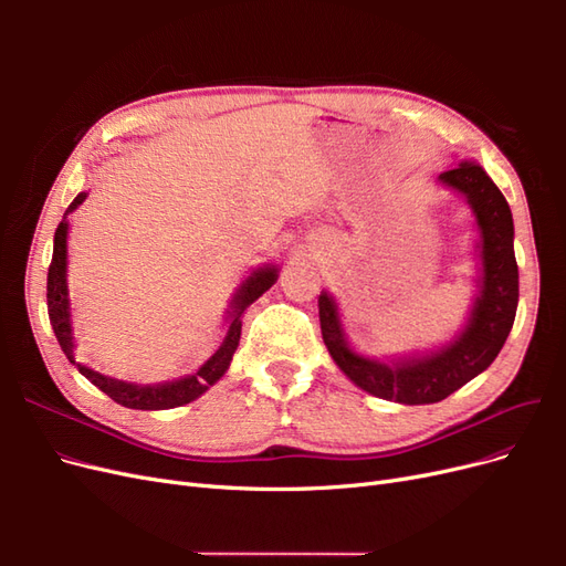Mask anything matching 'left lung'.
<instances>
[{"instance_id":"obj_1","label":"left lung","mask_w":566,"mask_h":566,"mask_svg":"<svg viewBox=\"0 0 566 566\" xmlns=\"http://www.w3.org/2000/svg\"><path fill=\"white\" fill-rule=\"evenodd\" d=\"M439 184L465 196L476 219V248L482 256L479 295L455 339L422 356L394 358L389 364L375 361L349 347L333 295H318L321 335L339 370L373 397L406 406L437 403L484 373L505 345L520 300V271L512 245L515 227L501 188L472 160L441 172Z\"/></svg>"}]
</instances>
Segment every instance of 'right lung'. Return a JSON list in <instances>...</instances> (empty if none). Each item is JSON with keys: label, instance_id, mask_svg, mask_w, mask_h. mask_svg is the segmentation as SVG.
I'll list each match as a JSON object with an SVG mask.
<instances>
[{"label": "right lung", "instance_id": "1", "mask_svg": "<svg viewBox=\"0 0 566 566\" xmlns=\"http://www.w3.org/2000/svg\"><path fill=\"white\" fill-rule=\"evenodd\" d=\"M84 198H87V193H80L71 202V208H67L65 214L77 210V205H82ZM65 269H67V219L63 217V221L56 229V235H54V256H51L49 273H46V306H49L51 328H54V333H56L59 345H61L63 354L67 356V361L75 364V356H73L75 339H73V325H71V300H67ZM276 279H279V269L269 266V264L250 273L231 300L233 312H229L231 325H229V333H227L224 342H221V347L193 375H186V378H179L172 382H160V385H134V382L108 378V375H101L82 364H75V366L92 385H96L101 391L108 394L113 401H117L125 408L165 410V408L184 406L188 401L198 399L200 394L208 391L221 378V375L229 370L233 352L238 347V339H241L243 312L254 300H260L266 290L276 283Z\"/></svg>", "mask_w": 566, "mask_h": 566}]
</instances>
